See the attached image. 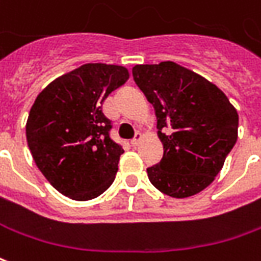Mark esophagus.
Segmentation results:
<instances>
[{"label": "esophagus", "instance_id": "34e87169", "mask_svg": "<svg viewBox=\"0 0 261 261\" xmlns=\"http://www.w3.org/2000/svg\"><path fill=\"white\" fill-rule=\"evenodd\" d=\"M141 141H143V134L138 131V133H136V137L133 138V141H131V143H133V145H136L137 147V145L141 143Z\"/></svg>", "mask_w": 261, "mask_h": 261}]
</instances>
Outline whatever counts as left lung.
Returning a JSON list of instances; mask_svg holds the SVG:
<instances>
[{
  "label": "left lung",
  "mask_w": 261,
  "mask_h": 261,
  "mask_svg": "<svg viewBox=\"0 0 261 261\" xmlns=\"http://www.w3.org/2000/svg\"><path fill=\"white\" fill-rule=\"evenodd\" d=\"M137 86L154 106L162 160L147 168L151 184L172 198L209 187L238 140L239 114L216 85L175 62L136 65Z\"/></svg>",
  "instance_id": "1"
}]
</instances>
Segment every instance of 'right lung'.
Masks as SVG:
<instances>
[{"label":"right lung","mask_w":261,"mask_h":261,"mask_svg":"<svg viewBox=\"0 0 261 261\" xmlns=\"http://www.w3.org/2000/svg\"><path fill=\"white\" fill-rule=\"evenodd\" d=\"M130 77L127 67L86 63L50 82L27 120L36 167L52 187L73 200L97 198L116 178L121 145L109 131L103 101Z\"/></svg>","instance_id":"obj_1"}]
</instances>
